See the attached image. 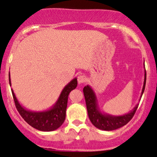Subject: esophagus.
Here are the masks:
<instances>
[{
    "label": "esophagus",
    "instance_id": "obj_1",
    "mask_svg": "<svg viewBox=\"0 0 157 157\" xmlns=\"http://www.w3.org/2000/svg\"><path fill=\"white\" fill-rule=\"evenodd\" d=\"M77 81H78L79 84L84 83V82L86 81V76H85V75H80L78 76V77H77Z\"/></svg>",
    "mask_w": 157,
    "mask_h": 157
}]
</instances>
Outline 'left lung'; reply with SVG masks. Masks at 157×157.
<instances>
[{
    "label": "left lung",
    "instance_id": "1",
    "mask_svg": "<svg viewBox=\"0 0 157 157\" xmlns=\"http://www.w3.org/2000/svg\"><path fill=\"white\" fill-rule=\"evenodd\" d=\"M145 82H146V71H145V80H144L141 97L145 90ZM83 94L90 121L97 128L104 131L116 130L126 125L133 118L139 105V104H137L131 112L126 114L122 116H112V115L102 113L100 111L96 95L89 86H85Z\"/></svg>",
    "mask_w": 157,
    "mask_h": 157
}]
</instances>
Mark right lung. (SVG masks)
<instances>
[{
	"label": "right lung",
	"mask_w": 157,
	"mask_h": 157,
	"mask_svg": "<svg viewBox=\"0 0 157 157\" xmlns=\"http://www.w3.org/2000/svg\"><path fill=\"white\" fill-rule=\"evenodd\" d=\"M9 80L11 86L10 74H9ZM77 86V78L73 79L69 83L66 85L63 89L58 100L51 109L44 111H32L23 108L16 98L15 93L12 89V97L16 109L23 120L29 125L39 131H52L60 128L66 119V111L67 107L68 97L71 91L76 89Z\"/></svg>",
	"instance_id": "1"
}]
</instances>
